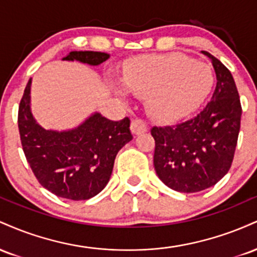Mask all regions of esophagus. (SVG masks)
Masks as SVG:
<instances>
[{
    "label": "esophagus",
    "instance_id": "esophagus-1",
    "mask_svg": "<svg viewBox=\"0 0 257 257\" xmlns=\"http://www.w3.org/2000/svg\"><path fill=\"white\" fill-rule=\"evenodd\" d=\"M147 124L144 120L141 119H134L132 120L131 123V131L133 133V135H140L143 133L147 132Z\"/></svg>",
    "mask_w": 257,
    "mask_h": 257
}]
</instances>
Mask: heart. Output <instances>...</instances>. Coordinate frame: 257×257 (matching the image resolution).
I'll return each mask as SVG.
<instances>
[{"mask_svg":"<svg viewBox=\"0 0 257 257\" xmlns=\"http://www.w3.org/2000/svg\"><path fill=\"white\" fill-rule=\"evenodd\" d=\"M214 84L210 66L182 53L146 55L133 60L114 84L118 95L128 91L147 96L146 108L159 123H175L192 114Z\"/></svg>","mask_w":257,"mask_h":257,"instance_id":"heart-1","label":"heart"}]
</instances>
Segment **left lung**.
<instances>
[{
    "instance_id": "8db88e82",
    "label": "left lung",
    "mask_w": 257,
    "mask_h": 257,
    "mask_svg": "<svg viewBox=\"0 0 257 257\" xmlns=\"http://www.w3.org/2000/svg\"><path fill=\"white\" fill-rule=\"evenodd\" d=\"M202 53L216 73L211 100L192 119L151 129L156 173L164 185L182 193L211 187L228 173L240 128V100L231 72L210 53Z\"/></svg>"
}]
</instances>
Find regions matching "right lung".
<instances>
[{
    "label": "right lung",
    "mask_w": 257,
    "mask_h": 257,
    "mask_svg": "<svg viewBox=\"0 0 257 257\" xmlns=\"http://www.w3.org/2000/svg\"><path fill=\"white\" fill-rule=\"evenodd\" d=\"M110 54L70 52L63 60L98 66ZM29 79L18 113L20 140L28 163L38 182L61 198L85 200L101 192L113 169L114 158L132 140L128 117L113 122L94 112L81 124L66 131L44 129L31 112Z\"/></svg>",
    "instance_id": "1"
}]
</instances>
